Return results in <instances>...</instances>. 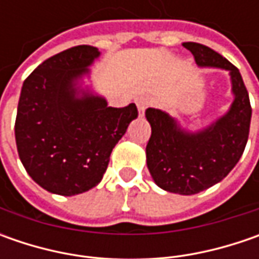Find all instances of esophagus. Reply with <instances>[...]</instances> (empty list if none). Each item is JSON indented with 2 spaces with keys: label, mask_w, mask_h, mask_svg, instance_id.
Masks as SVG:
<instances>
[{
  "label": "esophagus",
  "mask_w": 259,
  "mask_h": 259,
  "mask_svg": "<svg viewBox=\"0 0 259 259\" xmlns=\"http://www.w3.org/2000/svg\"><path fill=\"white\" fill-rule=\"evenodd\" d=\"M137 106H138V116L143 118L145 114V109L150 106V102L145 98H140V99H137Z\"/></svg>",
  "instance_id": "1"
}]
</instances>
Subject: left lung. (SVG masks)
<instances>
[{
  "label": "left lung",
  "instance_id": "1",
  "mask_svg": "<svg viewBox=\"0 0 259 259\" xmlns=\"http://www.w3.org/2000/svg\"><path fill=\"white\" fill-rule=\"evenodd\" d=\"M183 46L192 52L197 66L228 70L234 94L229 111L196 133L183 130L161 109L145 111L151 125L145 154L153 180L170 193L190 196L224 180L239 161L248 141L252 109L242 76L229 60L207 46L193 41Z\"/></svg>",
  "mask_w": 259,
  "mask_h": 259
}]
</instances>
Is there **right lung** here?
Wrapping results in <instances>:
<instances>
[{"label":"right lung","instance_id":"obj_1","mask_svg":"<svg viewBox=\"0 0 259 259\" xmlns=\"http://www.w3.org/2000/svg\"><path fill=\"white\" fill-rule=\"evenodd\" d=\"M101 52L76 46L37 66L23 83L15 118V143L25 171L47 192L75 196L104 177L109 157L135 104L108 106L80 80Z\"/></svg>","mask_w":259,"mask_h":259}]
</instances>
